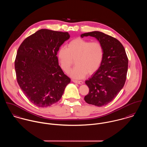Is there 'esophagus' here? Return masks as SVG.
Wrapping results in <instances>:
<instances>
[{
  "instance_id": "obj_1",
  "label": "esophagus",
  "mask_w": 147,
  "mask_h": 147,
  "mask_svg": "<svg viewBox=\"0 0 147 147\" xmlns=\"http://www.w3.org/2000/svg\"><path fill=\"white\" fill-rule=\"evenodd\" d=\"M72 82L75 83H77V84H80V85H82L83 84V82L82 81H78V80H72Z\"/></svg>"
}]
</instances>
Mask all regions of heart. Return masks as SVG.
<instances>
[{
  "label": "heart",
  "mask_w": 147,
  "mask_h": 147,
  "mask_svg": "<svg viewBox=\"0 0 147 147\" xmlns=\"http://www.w3.org/2000/svg\"><path fill=\"white\" fill-rule=\"evenodd\" d=\"M104 53L100 43L76 38L67 45V48L61 47L57 56L61 68L65 72L69 70L73 60L75 59L76 66L68 74L73 79H81L87 74L92 75L98 69L102 62Z\"/></svg>",
  "instance_id": "b5f03b06"
}]
</instances>
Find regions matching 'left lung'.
<instances>
[{
  "label": "left lung",
  "instance_id": "obj_1",
  "mask_svg": "<svg viewBox=\"0 0 147 147\" xmlns=\"http://www.w3.org/2000/svg\"><path fill=\"white\" fill-rule=\"evenodd\" d=\"M91 36L100 42L104 49V58L98 69L85 81L89 89L85 101L97 106H105L112 101L123 88L126 82L128 58L122 43L102 32L93 31L82 34Z\"/></svg>",
  "mask_w": 147,
  "mask_h": 147
}]
</instances>
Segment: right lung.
I'll return each mask as SVG.
<instances>
[{"label": "right lung", "instance_id": "obj_1", "mask_svg": "<svg viewBox=\"0 0 147 147\" xmlns=\"http://www.w3.org/2000/svg\"><path fill=\"white\" fill-rule=\"evenodd\" d=\"M69 37L68 32L42 29L20 46L15 62L17 81L33 104L45 107L55 104L70 83L57 57L61 45Z\"/></svg>", "mask_w": 147, "mask_h": 147}]
</instances>
